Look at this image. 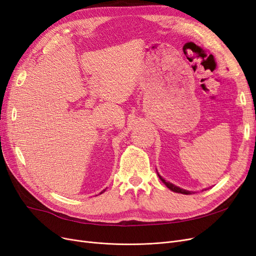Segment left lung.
Masks as SVG:
<instances>
[{
	"label": "left lung",
	"mask_w": 256,
	"mask_h": 256,
	"mask_svg": "<svg viewBox=\"0 0 256 256\" xmlns=\"http://www.w3.org/2000/svg\"><path fill=\"white\" fill-rule=\"evenodd\" d=\"M158 176H159V178L160 180H162V182H164L166 187L170 189V190H172V191H174V192H177V193H182V194H190V191H187V190H184V189H182V188H180V187H177V186H175V184H171V182H166L164 178H162L159 174H158Z\"/></svg>",
	"instance_id": "left-lung-1"
}]
</instances>
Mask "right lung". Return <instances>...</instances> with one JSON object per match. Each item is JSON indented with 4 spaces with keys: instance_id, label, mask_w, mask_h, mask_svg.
<instances>
[{
    "instance_id": "1",
    "label": "right lung",
    "mask_w": 256,
    "mask_h": 256,
    "mask_svg": "<svg viewBox=\"0 0 256 256\" xmlns=\"http://www.w3.org/2000/svg\"><path fill=\"white\" fill-rule=\"evenodd\" d=\"M104 191H102V192H104ZM102 192H100V193H102Z\"/></svg>"
}]
</instances>
